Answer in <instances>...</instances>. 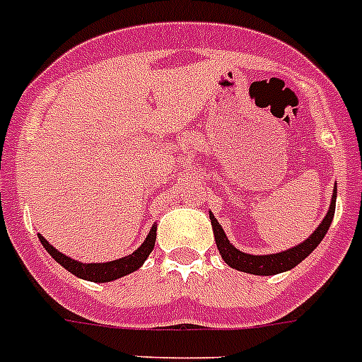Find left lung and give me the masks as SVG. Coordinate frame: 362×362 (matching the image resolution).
<instances>
[{
  "label": "left lung",
  "instance_id": "1",
  "mask_svg": "<svg viewBox=\"0 0 362 362\" xmlns=\"http://www.w3.org/2000/svg\"><path fill=\"white\" fill-rule=\"evenodd\" d=\"M335 194H337V187L333 189V199L332 204H329L328 213H326L325 220L319 224V228L315 229V233L308 238V240H304L303 244H298V246L291 247V250L282 251V253H275V255H247V253L238 251L233 244H229L224 229L220 228L215 216L209 213L213 231H215L216 247H218L220 255H222V259L226 260L228 266L238 269V272L251 273V275H276V273L288 272V269L295 268L298 262H303L319 246V242L328 233V228L333 220V213H335Z\"/></svg>",
  "mask_w": 362,
  "mask_h": 362
}]
</instances>
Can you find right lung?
I'll list each match as a JSON object with an SVG mask.
<instances>
[{
	"instance_id": "right-lung-1",
	"label": "right lung",
	"mask_w": 362,
	"mask_h": 362,
	"mask_svg": "<svg viewBox=\"0 0 362 362\" xmlns=\"http://www.w3.org/2000/svg\"><path fill=\"white\" fill-rule=\"evenodd\" d=\"M40 237V242L43 244L47 251H49L52 259L56 262H59L65 269L72 273V275L80 276V279H86V281L90 282H109L115 281V279H120V276L127 275V273H133L134 269H138L144 264V260L149 257V253L155 247V238H156V228H153L147 235V238L144 240V244L138 247L134 253L124 257L120 260H112V262H102V264H81L78 260L69 259L67 255L59 253L56 247H52L42 235Z\"/></svg>"
}]
</instances>
